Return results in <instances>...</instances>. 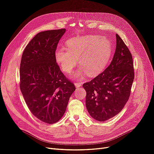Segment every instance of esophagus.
Here are the masks:
<instances>
[{"mask_svg":"<svg viewBox=\"0 0 154 154\" xmlns=\"http://www.w3.org/2000/svg\"><path fill=\"white\" fill-rule=\"evenodd\" d=\"M75 86L76 88H81V87L82 86V83H80V82H76L75 83Z\"/></svg>","mask_w":154,"mask_h":154,"instance_id":"1","label":"esophagus"}]
</instances>
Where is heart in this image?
Instances as JSON below:
<instances>
[{
    "instance_id": "heart-1",
    "label": "heart",
    "mask_w": 154,
    "mask_h": 154,
    "mask_svg": "<svg viewBox=\"0 0 154 154\" xmlns=\"http://www.w3.org/2000/svg\"><path fill=\"white\" fill-rule=\"evenodd\" d=\"M67 48H57L55 53L57 63L62 70L70 73L77 63L80 69L73 77L81 79L87 74L95 77L108 65L112 52L110 40L105 36L85 35L76 36L66 42Z\"/></svg>"
}]
</instances>
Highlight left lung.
I'll use <instances>...</instances> for the list:
<instances>
[{
	"instance_id": "1",
	"label": "left lung",
	"mask_w": 154,
	"mask_h": 154,
	"mask_svg": "<svg viewBox=\"0 0 154 154\" xmlns=\"http://www.w3.org/2000/svg\"><path fill=\"white\" fill-rule=\"evenodd\" d=\"M116 48L110 65L103 72L83 84L85 105L92 118L105 122L121 111L130 97L134 80L133 58L118 35Z\"/></svg>"
}]
</instances>
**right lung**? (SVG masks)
I'll use <instances>...</instances> for the list:
<instances>
[{"label": "right lung", "instance_id": "right-lung-1", "mask_svg": "<svg viewBox=\"0 0 154 154\" xmlns=\"http://www.w3.org/2000/svg\"><path fill=\"white\" fill-rule=\"evenodd\" d=\"M65 29L40 32L23 51L20 65V89L32 114L53 124L62 118L75 90L56 62L55 53Z\"/></svg>", "mask_w": 154, "mask_h": 154}]
</instances>
